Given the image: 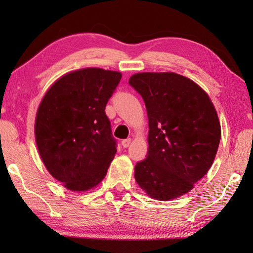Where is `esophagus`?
<instances>
[{
    "label": "esophagus",
    "mask_w": 253,
    "mask_h": 253,
    "mask_svg": "<svg viewBox=\"0 0 253 253\" xmlns=\"http://www.w3.org/2000/svg\"><path fill=\"white\" fill-rule=\"evenodd\" d=\"M130 143H131V138H127V139H125V140L122 141V146L124 148H128L130 146Z\"/></svg>",
    "instance_id": "obj_1"
}]
</instances>
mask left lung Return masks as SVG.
<instances>
[{
    "mask_svg": "<svg viewBox=\"0 0 253 253\" xmlns=\"http://www.w3.org/2000/svg\"><path fill=\"white\" fill-rule=\"evenodd\" d=\"M129 84L142 96L149 120L148 157L135 166L137 184L160 201L184 196L215 159V107L200 85L176 73H137Z\"/></svg>",
    "mask_w": 253,
    "mask_h": 253,
    "instance_id": "left-lung-1",
    "label": "left lung"
}]
</instances>
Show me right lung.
<instances>
[{
	"label": "right lung",
	"instance_id": "obj_1",
	"mask_svg": "<svg viewBox=\"0 0 253 253\" xmlns=\"http://www.w3.org/2000/svg\"><path fill=\"white\" fill-rule=\"evenodd\" d=\"M122 73L87 67L67 73L38 107L35 138L47 171L72 191H88L103 180L116 143L105 114Z\"/></svg>",
	"mask_w": 253,
	"mask_h": 253
}]
</instances>
